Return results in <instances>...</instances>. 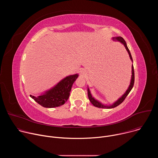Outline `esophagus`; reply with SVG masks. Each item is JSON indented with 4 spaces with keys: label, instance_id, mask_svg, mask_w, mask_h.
I'll return each mask as SVG.
<instances>
[{
    "label": "esophagus",
    "instance_id": "1",
    "mask_svg": "<svg viewBox=\"0 0 158 158\" xmlns=\"http://www.w3.org/2000/svg\"><path fill=\"white\" fill-rule=\"evenodd\" d=\"M82 73H85V71H82Z\"/></svg>",
    "mask_w": 158,
    "mask_h": 158
}]
</instances>
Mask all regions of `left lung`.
<instances>
[{"label": "left lung", "instance_id": "obj_1", "mask_svg": "<svg viewBox=\"0 0 158 158\" xmlns=\"http://www.w3.org/2000/svg\"><path fill=\"white\" fill-rule=\"evenodd\" d=\"M112 40L113 41H116V42H119L121 44H122L123 45H124V46L125 47L127 52H128L129 54V56L130 57V59L131 60L132 62H133V60H132V56H131V52L127 46V44L126 42V41L124 40V39L122 37H112ZM131 81H130V84L127 88V89L126 91V92L124 93V94H123L117 101H116L115 102H114L112 104H109V105H107V104H104L103 103H102L101 102H100L99 101H98V99H95L91 93V91H90V89L89 88V87L87 86V94H88V98H89V101H91V102L93 104L94 106L95 107H99V108H104V109H112V108H114V107H116V106H119L120 104H121L124 100L125 99V98H126V96L128 95V94L130 93V91H131V89H132L133 87V85H134V67H133V65H132V71H131Z\"/></svg>", "mask_w": 158, "mask_h": 158}]
</instances>
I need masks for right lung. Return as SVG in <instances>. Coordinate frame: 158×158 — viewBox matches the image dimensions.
<instances>
[{
	"mask_svg": "<svg viewBox=\"0 0 158 158\" xmlns=\"http://www.w3.org/2000/svg\"><path fill=\"white\" fill-rule=\"evenodd\" d=\"M78 76V74L69 75L38 96L32 95L30 96L36 102L44 107L53 108L60 106L69 99L73 84Z\"/></svg>",
	"mask_w": 158,
	"mask_h": 158,
	"instance_id": "right-lung-1",
	"label": "right lung"
}]
</instances>
